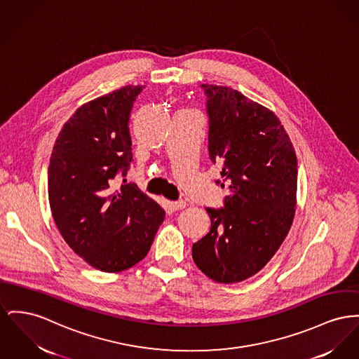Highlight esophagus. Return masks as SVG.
I'll use <instances>...</instances> for the list:
<instances>
[{"label": "esophagus", "instance_id": "obj_1", "mask_svg": "<svg viewBox=\"0 0 359 359\" xmlns=\"http://www.w3.org/2000/svg\"><path fill=\"white\" fill-rule=\"evenodd\" d=\"M187 206V203L184 201H176V202H170V208L173 210H182Z\"/></svg>", "mask_w": 359, "mask_h": 359}]
</instances>
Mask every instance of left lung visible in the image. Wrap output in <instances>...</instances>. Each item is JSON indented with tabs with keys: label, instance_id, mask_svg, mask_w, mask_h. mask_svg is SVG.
<instances>
[{
	"label": "left lung",
	"instance_id": "1",
	"mask_svg": "<svg viewBox=\"0 0 359 359\" xmlns=\"http://www.w3.org/2000/svg\"><path fill=\"white\" fill-rule=\"evenodd\" d=\"M208 96L209 156L219 164L224 208L206 211L209 233L192 244L198 269L219 283L259 273L290 231L297 202V156L273 111L238 90L202 84Z\"/></svg>",
	"mask_w": 359,
	"mask_h": 359
}]
</instances>
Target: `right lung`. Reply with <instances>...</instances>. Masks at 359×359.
Returning a JSON list of instances; mask_svg holds the SVG:
<instances>
[{"mask_svg": "<svg viewBox=\"0 0 359 359\" xmlns=\"http://www.w3.org/2000/svg\"><path fill=\"white\" fill-rule=\"evenodd\" d=\"M144 85L80 107L65 123L48 165V202L66 244L92 267L119 273L141 262L165 211L134 183L112 190L133 160L128 119Z\"/></svg>", "mask_w": 359, "mask_h": 359, "instance_id": "add662e5", "label": "right lung"}]
</instances>
